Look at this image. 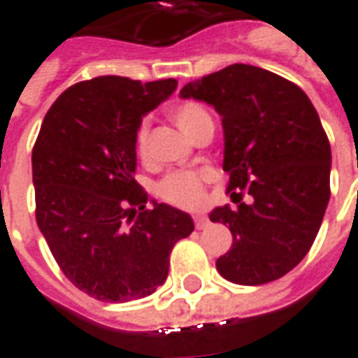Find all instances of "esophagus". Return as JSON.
I'll list each match as a JSON object with an SVG mask.
<instances>
[{"label": "esophagus", "instance_id": "34e87169", "mask_svg": "<svg viewBox=\"0 0 358 358\" xmlns=\"http://www.w3.org/2000/svg\"><path fill=\"white\" fill-rule=\"evenodd\" d=\"M194 222L197 230H203V228H207V226H209V218L205 217V215H195Z\"/></svg>", "mask_w": 358, "mask_h": 358}]
</instances>
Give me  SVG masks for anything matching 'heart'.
<instances>
[{"instance_id":"heart-1","label":"heart","mask_w":358,"mask_h":358,"mask_svg":"<svg viewBox=\"0 0 358 358\" xmlns=\"http://www.w3.org/2000/svg\"><path fill=\"white\" fill-rule=\"evenodd\" d=\"M171 118L189 138H194V134L199 128L213 122L207 109L195 101H184L174 105L171 109ZM136 153L140 157L148 155V128L145 124L140 126L136 132ZM159 195L164 201L172 203L176 207H184V209L195 207V205H199L203 197V174L194 171L172 172L159 184Z\"/></svg>"}]
</instances>
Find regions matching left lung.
I'll list each match as a JSON object with an SVG mask.
<instances>
[{"label": "left lung", "instance_id": "8db88e82", "mask_svg": "<svg viewBox=\"0 0 358 358\" xmlns=\"http://www.w3.org/2000/svg\"><path fill=\"white\" fill-rule=\"evenodd\" d=\"M180 97L222 117L236 207L209 215L234 238L217 270L240 285L274 282L307 255L330 201L331 149L315 105L293 82L243 63L189 82Z\"/></svg>", "mask_w": 358, "mask_h": 358}]
</instances>
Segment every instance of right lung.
Segmentation results:
<instances>
[{
	"mask_svg": "<svg viewBox=\"0 0 358 358\" xmlns=\"http://www.w3.org/2000/svg\"><path fill=\"white\" fill-rule=\"evenodd\" d=\"M174 78L97 76L51 105L32 149L36 222L80 292L105 303L141 299L164 284L174 243L194 232L184 210L151 201L134 180L141 117Z\"/></svg>",
	"mask_w": 358,
	"mask_h": 358,
	"instance_id": "right-lung-1",
	"label": "right lung"
}]
</instances>
